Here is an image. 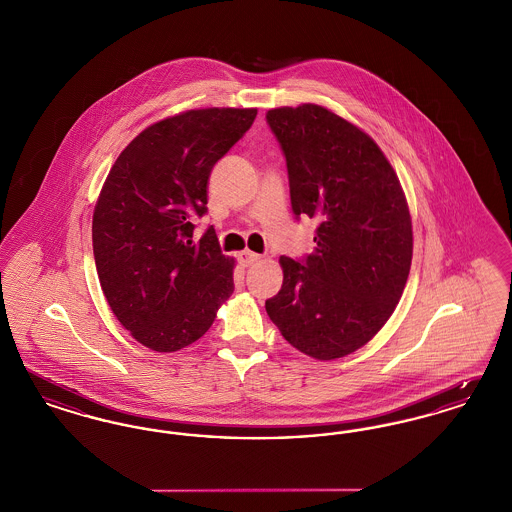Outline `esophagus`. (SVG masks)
Returning a JSON list of instances; mask_svg holds the SVG:
<instances>
[{"mask_svg":"<svg viewBox=\"0 0 512 512\" xmlns=\"http://www.w3.org/2000/svg\"><path fill=\"white\" fill-rule=\"evenodd\" d=\"M238 261H240L242 267H251V265H255L257 261H261V255H257V253H253V251H242V253L238 255Z\"/></svg>","mask_w":512,"mask_h":512,"instance_id":"34e87169","label":"esophagus"}]
</instances>
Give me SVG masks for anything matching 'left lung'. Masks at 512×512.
Segmentation results:
<instances>
[{
  "label": "left lung",
  "instance_id": "left-lung-1",
  "mask_svg": "<svg viewBox=\"0 0 512 512\" xmlns=\"http://www.w3.org/2000/svg\"><path fill=\"white\" fill-rule=\"evenodd\" d=\"M286 157L295 219L318 220L315 251L282 255L268 317L301 353L340 359L372 340L405 290L413 226L399 178L374 140L332 111L270 109Z\"/></svg>",
  "mask_w": 512,
  "mask_h": 512
}]
</instances>
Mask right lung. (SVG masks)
Listing matches in <instances>:
<instances>
[{"instance_id":"add662e5","label":"right lung","mask_w":512,"mask_h":512,"mask_svg":"<svg viewBox=\"0 0 512 512\" xmlns=\"http://www.w3.org/2000/svg\"><path fill=\"white\" fill-rule=\"evenodd\" d=\"M257 109H195L155 122L115 161L92 222L99 284L122 326L153 351L199 340L234 292V261L207 213L209 174L244 138Z\"/></svg>"}]
</instances>
